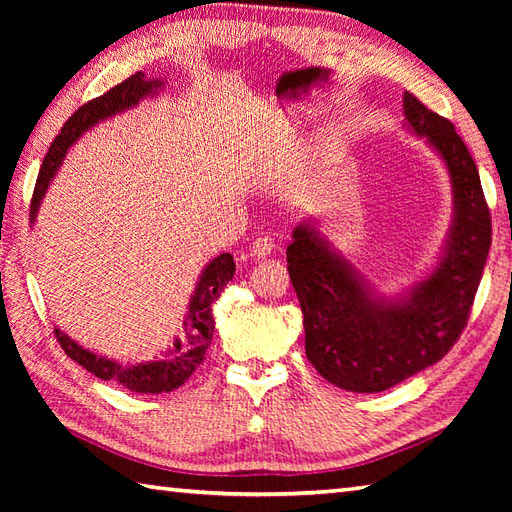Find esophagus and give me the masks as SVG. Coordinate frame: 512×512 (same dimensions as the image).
I'll use <instances>...</instances> for the list:
<instances>
[{"label": "esophagus", "instance_id": "obj_1", "mask_svg": "<svg viewBox=\"0 0 512 512\" xmlns=\"http://www.w3.org/2000/svg\"><path fill=\"white\" fill-rule=\"evenodd\" d=\"M273 239L270 237H257L253 244L248 246V257L250 259H266L270 253H273Z\"/></svg>", "mask_w": 512, "mask_h": 512}]
</instances>
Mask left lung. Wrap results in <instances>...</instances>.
<instances>
[{
	"label": "left lung",
	"mask_w": 512,
	"mask_h": 512,
	"mask_svg": "<svg viewBox=\"0 0 512 512\" xmlns=\"http://www.w3.org/2000/svg\"><path fill=\"white\" fill-rule=\"evenodd\" d=\"M407 132L424 138L447 167L453 217L436 266L385 295L308 217L286 250L306 330V356L328 383L378 394L438 363L462 334L491 248V213L480 173L447 118L402 96Z\"/></svg>",
	"instance_id": "left-lung-1"
}]
</instances>
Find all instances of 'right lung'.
I'll list each match as a JSON object with an SVG mask.
<instances>
[{
	"label": "right lung",
	"instance_id": "1",
	"mask_svg": "<svg viewBox=\"0 0 512 512\" xmlns=\"http://www.w3.org/2000/svg\"><path fill=\"white\" fill-rule=\"evenodd\" d=\"M165 88L167 79H151V76L143 72H136L123 83H118L116 88H112L107 94L99 96V99H92L90 103L81 105L79 110L65 121L59 136L54 138V143L50 145L46 158H43L37 187L35 193H32L30 224L37 222L43 195H46L52 178L57 176L59 167L63 165L65 154H68V149L76 140L99 123L110 121V118L127 110H134L140 101L158 99V94ZM233 275L235 262L231 253L213 257L211 262L202 268L198 281H195V290L191 292L187 314H184V319L180 323L176 339L167 345L165 356H162L160 361L123 365L121 361L101 356L88 350V347H83L81 343H76L72 336H68L59 328V325L54 328V334H57L65 354L81 367L88 369V372H92L96 378L112 380V383L138 391V394H167V391H173L187 383V378L195 372V367L204 361L215 330L213 303L220 297V292L224 290L228 281L233 279Z\"/></svg>",
	"mask_w": 512,
	"mask_h": 512
}]
</instances>
